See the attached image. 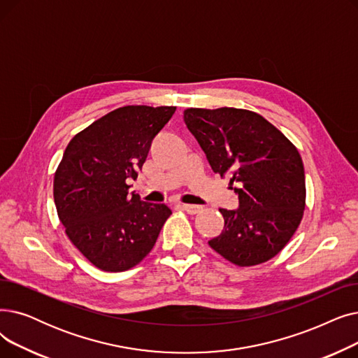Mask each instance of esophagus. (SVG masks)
<instances>
[{"mask_svg": "<svg viewBox=\"0 0 358 358\" xmlns=\"http://www.w3.org/2000/svg\"><path fill=\"white\" fill-rule=\"evenodd\" d=\"M182 208L188 213V214H198L201 210H202V207H199V206H191V203H182Z\"/></svg>", "mask_w": 358, "mask_h": 358, "instance_id": "1", "label": "esophagus"}]
</instances>
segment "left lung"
<instances>
[{"instance_id": "obj_1", "label": "left lung", "mask_w": 358, "mask_h": 358, "mask_svg": "<svg viewBox=\"0 0 358 358\" xmlns=\"http://www.w3.org/2000/svg\"><path fill=\"white\" fill-rule=\"evenodd\" d=\"M214 173L229 178L239 208H220L224 229L208 245L237 266L259 265L280 253L306 207L303 162L296 145L259 113L218 108L183 110Z\"/></svg>"}]
</instances>
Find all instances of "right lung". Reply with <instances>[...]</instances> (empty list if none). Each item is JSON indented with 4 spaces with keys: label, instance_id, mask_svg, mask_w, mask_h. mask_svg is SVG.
<instances>
[{
    "label": "right lung",
    "instance_id": "obj_1",
    "mask_svg": "<svg viewBox=\"0 0 358 358\" xmlns=\"http://www.w3.org/2000/svg\"><path fill=\"white\" fill-rule=\"evenodd\" d=\"M175 106H124L99 117L66 145L54 176L57 213L71 243L96 268L138 265L172 214L164 203L129 194L152 138Z\"/></svg>",
    "mask_w": 358,
    "mask_h": 358
}]
</instances>
